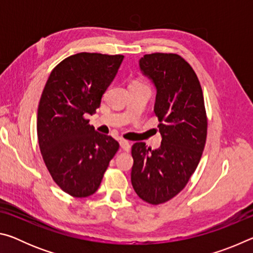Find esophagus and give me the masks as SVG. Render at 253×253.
I'll use <instances>...</instances> for the list:
<instances>
[{
	"label": "esophagus",
	"mask_w": 253,
	"mask_h": 253,
	"mask_svg": "<svg viewBox=\"0 0 253 253\" xmlns=\"http://www.w3.org/2000/svg\"><path fill=\"white\" fill-rule=\"evenodd\" d=\"M119 144H121V147L124 149V151L128 152L130 149V144H129V142H127L126 139H121Z\"/></svg>",
	"instance_id": "esophagus-1"
}]
</instances>
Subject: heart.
<instances>
[{"label":"heart","instance_id":"obj_1","mask_svg":"<svg viewBox=\"0 0 253 253\" xmlns=\"http://www.w3.org/2000/svg\"><path fill=\"white\" fill-rule=\"evenodd\" d=\"M135 83H138V81H135Z\"/></svg>","mask_w":253,"mask_h":253}]
</instances>
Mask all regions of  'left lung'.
Wrapping results in <instances>:
<instances>
[{
    "instance_id": "1",
    "label": "left lung",
    "mask_w": 253,
    "mask_h": 253,
    "mask_svg": "<svg viewBox=\"0 0 253 253\" xmlns=\"http://www.w3.org/2000/svg\"><path fill=\"white\" fill-rule=\"evenodd\" d=\"M139 67L156 87L154 113L162 144L158 149L132 145L131 184L143 201L158 205L176 196L195 172L207 143L208 117L198 76L181 55L145 54Z\"/></svg>"
}]
</instances>
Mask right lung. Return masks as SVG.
I'll return each mask as SVG.
<instances>
[{
  "label": "right lung",
  "mask_w": 253,
  "mask_h": 253,
  "mask_svg": "<svg viewBox=\"0 0 253 253\" xmlns=\"http://www.w3.org/2000/svg\"><path fill=\"white\" fill-rule=\"evenodd\" d=\"M123 60L122 54L70 55L53 68L42 91L37 118L41 155L54 183L74 198L95 193L119 149L85 116L100 107Z\"/></svg>",
  "instance_id": "obj_1"
}]
</instances>
